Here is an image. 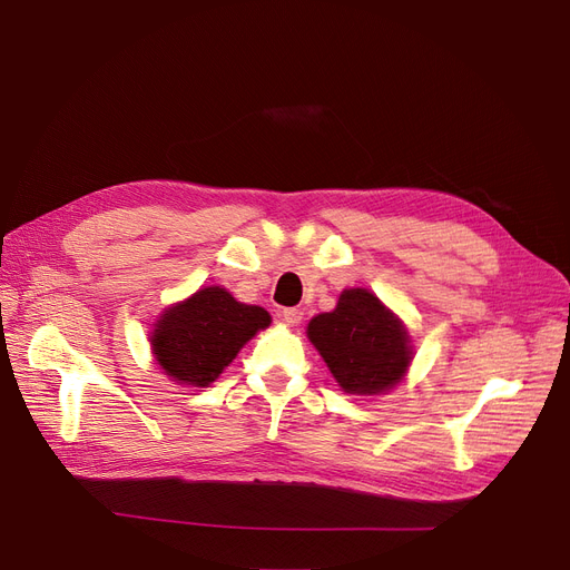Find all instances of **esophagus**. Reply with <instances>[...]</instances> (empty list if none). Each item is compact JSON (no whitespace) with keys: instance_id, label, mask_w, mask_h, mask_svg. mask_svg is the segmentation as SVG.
<instances>
[{"instance_id":"esophagus-1","label":"esophagus","mask_w":570,"mask_h":570,"mask_svg":"<svg viewBox=\"0 0 570 570\" xmlns=\"http://www.w3.org/2000/svg\"><path fill=\"white\" fill-rule=\"evenodd\" d=\"M278 316H281V321L287 323V325H297V323L304 318V312H302V308H297V306H292V308H283V312H281Z\"/></svg>"}]
</instances>
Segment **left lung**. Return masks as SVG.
I'll return each instance as SVG.
<instances>
[{"label":"left lung","instance_id":"8db88e82","mask_svg":"<svg viewBox=\"0 0 570 570\" xmlns=\"http://www.w3.org/2000/svg\"><path fill=\"white\" fill-rule=\"evenodd\" d=\"M340 387L377 394L402 381L409 368V335L368 289H344L335 312L318 314L306 331Z\"/></svg>","mask_w":570,"mask_h":570}]
</instances>
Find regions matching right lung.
Instances as JSON below:
<instances>
[{
	"mask_svg": "<svg viewBox=\"0 0 570 570\" xmlns=\"http://www.w3.org/2000/svg\"><path fill=\"white\" fill-rule=\"evenodd\" d=\"M268 323L271 316L262 306L239 304L223 287H204L164 312L151 347L170 377L206 387Z\"/></svg>",
	"mask_w": 570,
	"mask_h": 570,
	"instance_id": "right-lung-1",
	"label": "right lung"
}]
</instances>
